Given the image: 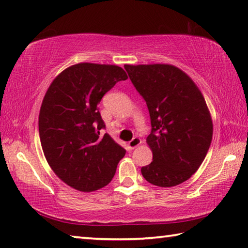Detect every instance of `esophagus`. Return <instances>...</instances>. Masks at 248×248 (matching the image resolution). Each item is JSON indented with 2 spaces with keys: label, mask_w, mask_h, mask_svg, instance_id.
Listing matches in <instances>:
<instances>
[{
  "label": "esophagus",
  "mask_w": 248,
  "mask_h": 248,
  "mask_svg": "<svg viewBox=\"0 0 248 248\" xmlns=\"http://www.w3.org/2000/svg\"><path fill=\"white\" fill-rule=\"evenodd\" d=\"M141 143H142L141 139L136 137V138H133V139L131 140V141H130V142L128 143V145H129L130 150H134V148H137Z\"/></svg>",
  "instance_id": "1"
}]
</instances>
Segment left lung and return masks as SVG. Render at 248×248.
<instances>
[{"label": "left lung", "instance_id": "obj_1", "mask_svg": "<svg viewBox=\"0 0 248 248\" xmlns=\"http://www.w3.org/2000/svg\"><path fill=\"white\" fill-rule=\"evenodd\" d=\"M124 69L151 116L146 143L153 161L142 167V175L161 187L186 181L201 167L213 139V120L201 90L173 65H124Z\"/></svg>", "mask_w": 248, "mask_h": 248}]
</instances>
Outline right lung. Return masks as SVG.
<instances>
[{"mask_svg": "<svg viewBox=\"0 0 248 248\" xmlns=\"http://www.w3.org/2000/svg\"><path fill=\"white\" fill-rule=\"evenodd\" d=\"M128 76L119 66L79 62L49 84L39 114V134L47 164L67 186L93 192L114 178L125 154L109 134L97 105L116 82Z\"/></svg>", "mask_w": 248, "mask_h": 248, "instance_id": "1", "label": "right lung"}]
</instances>
